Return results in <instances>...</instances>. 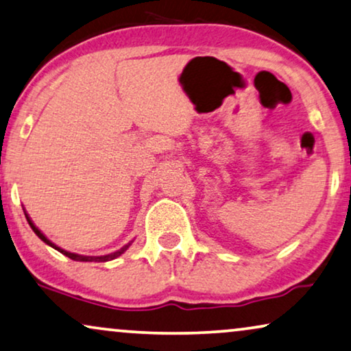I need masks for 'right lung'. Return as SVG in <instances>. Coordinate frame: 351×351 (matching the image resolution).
Listing matches in <instances>:
<instances>
[{
    "label": "right lung",
    "instance_id": "obj_1",
    "mask_svg": "<svg viewBox=\"0 0 351 351\" xmlns=\"http://www.w3.org/2000/svg\"><path fill=\"white\" fill-rule=\"evenodd\" d=\"M25 217H27V222H28V225H30L32 227V230L33 232L36 233V237L41 239V241H45L47 246H51V247H54L56 251H59V252H62L64 254V256H66L69 258H71V261H76V262H108V261H113V258H117V257H119L121 256V254H124L128 251V247L131 246V243H128L126 246H123L121 249H118L117 252H112V254H108V256H99V257H90V256H80V254H75V252H69V251H65V249H62V247H59V246H56L54 243L51 241V239H47L45 234L41 233V230H38V227L35 223L32 222V219L28 217V214H25Z\"/></svg>",
    "mask_w": 351,
    "mask_h": 351
}]
</instances>
